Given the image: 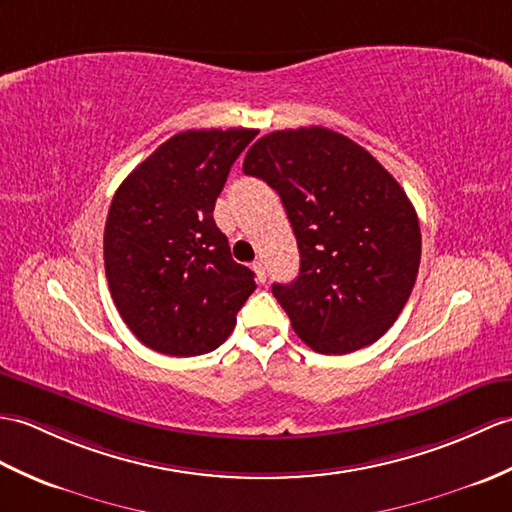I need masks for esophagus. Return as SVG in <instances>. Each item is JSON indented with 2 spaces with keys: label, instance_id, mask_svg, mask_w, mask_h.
<instances>
[{
  "label": "esophagus",
  "instance_id": "esophagus-1",
  "mask_svg": "<svg viewBox=\"0 0 512 512\" xmlns=\"http://www.w3.org/2000/svg\"><path fill=\"white\" fill-rule=\"evenodd\" d=\"M253 270H255V275H257V281L259 283H266V261L264 259H257L255 264H253Z\"/></svg>",
  "mask_w": 512,
  "mask_h": 512
}]
</instances>
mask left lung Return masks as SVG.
Wrapping results in <instances>:
<instances>
[{"label":"left lung","mask_w":512,"mask_h":512,"mask_svg":"<svg viewBox=\"0 0 512 512\" xmlns=\"http://www.w3.org/2000/svg\"><path fill=\"white\" fill-rule=\"evenodd\" d=\"M244 174L281 196L299 244V277L272 283L296 336L327 355L382 338L408 303L421 261L417 211L392 174L323 126L257 139Z\"/></svg>","instance_id":"left-lung-1"}]
</instances>
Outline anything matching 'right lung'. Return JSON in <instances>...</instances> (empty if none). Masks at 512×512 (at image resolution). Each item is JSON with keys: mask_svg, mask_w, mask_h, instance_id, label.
Masks as SVG:
<instances>
[{"mask_svg": "<svg viewBox=\"0 0 512 512\" xmlns=\"http://www.w3.org/2000/svg\"><path fill=\"white\" fill-rule=\"evenodd\" d=\"M253 128L185 130L117 187L104 227V270L117 312L139 342L174 358L231 336L255 272L231 257L213 207Z\"/></svg>", "mask_w": 512, "mask_h": 512, "instance_id": "right-lung-1", "label": "right lung"}]
</instances>
